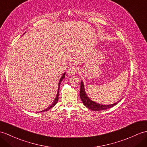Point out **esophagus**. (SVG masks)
<instances>
[{
	"label": "esophagus",
	"mask_w": 147,
	"mask_h": 147,
	"mask_svg": "<svg viewBox=\"0 0 147 147\" xmlns=\"http://www.w3.org/2000/svg\"><path fill=\"white\" fill-rule=\"evenodd\" d=\"M77 71H78V68L76 67L72 66V67H69V69H68V70H67V73L69 75L73 76V75H74L76 73Z\"/></svg>",
	"instance_id": "34e87169"
}]
</instances>
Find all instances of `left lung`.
<instances>
[{
	"label": "left lung",
	"instance_id": "8db88e82",
	"mask_svg": "<svg viewBox=\"0 0 147 147\" xmlns=\"http://www.w3.org/2000/svg\"><path fill=\"white\" fill-rule=\"evenodd\" d=\"M80 95L81 100L85 107H86L88 108H89L90 110H93V111H100V110H107L108 108H110L113 107H114V106L115 105H117L118 103V102L119 101H118L117 103H115L113 104L105 105H100L96 103V102L92 101L91 99L89 97H88L87 96L86 91H85L83 81H81Z\"/></svg>",
	"mask_w": 147,
	"mask_h": 147
}]
</instances>
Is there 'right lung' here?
<instances>
[{"label":"right lung","mask_w":147,"mask_h":147,"mask_svg":"<svg viewBox=\"0 0 147 147\" xmlns=\"http://www.w3.org/2000/svg\"><path fill=\"white\" fill-rule=\"evenodd\" d=\"M25 33H26V32H25ZM65 75H66V73H63V74L62 75V76H61V79H60L59 81V84H58V90H57V94H56V96L55 99H54V101L53 102V103L51 104L48 108H46L45 110H42V111H40V112H44V111H47V110H50V109H51V108H52L53 107H54V106H55V105L57 103V101H58V99H59L58 98H59V91L60 84H61V81H62L63 80L64 78H65Z\"/></svg>","instance_id":"add662e5"}]
</instances>
